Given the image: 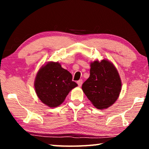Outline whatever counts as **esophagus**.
Returning <instances> with one entry per match:
<instances>
[{"mask_svg":"<svg viewBox=\"0 0 149 149\" xmlns=\"http://www.w3.org/2000/svg\"><path fill=\"white\" fill-rule=\"evenodd\" d=\"M77 84L78 85H79V87H81V86L82 84H83V80H82V79H79V81H77Z\"/></svg>","mask_w":149,"mask_h":149,"instance_id":"esophagus-1","label":"esophagus"}]
</instances>
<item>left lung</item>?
<instances>
[{
	"label": "left lung",
	"instance_id": "8db88e82",
	"mask_svg": "<svg viewBox=\"0 0 149 149\" xmlns=\"http://www.w3.org/2000/svg\"><path fill=\"white\" fill-rule=\"evenodd\" d=\"M122 87L117 70L110 62L91 63L90 76L82 85V89L98 109L107 108L116 101Z\"/></svg>",
	"mask_w": 149,
	"mask_h": 149
}]
</instances>
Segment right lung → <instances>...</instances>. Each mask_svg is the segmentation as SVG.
<instances>
[{"label":"right lung","instance_id":"right-lung-1","mask_svg":"<svg viewBox=\"0 0 149 149\" xmlns=\"http://www.w3.org/2000/svg\"><path fill=\"white\" fill-rule=\"evenodd\" d=\"M77 86L72 75L58 62H50L43 65L35 81L37 95L42 103L52 108L61 104L70 91Z\"/></svg>","mask_w":149,"mask_h":149}]
</instances>
